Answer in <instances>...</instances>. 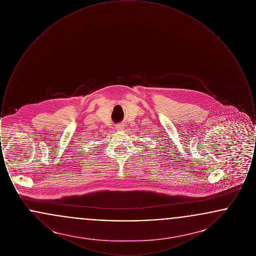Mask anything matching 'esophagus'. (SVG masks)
<instances>
[{
	"label": "esophagus",
	"instance_id": "esophagus-1",
	"mask_svg": "<svg viewBox=\"0 0 256 256\" xmlns=\"http://www.w3.org/2000/svg\"><path fill=\"white\" fill-rule=\"evenodd\" d=\"M116 130H124V124H116Z\"/></svg>",
	"mask_w": 256,
	"mask_h": 256
}]
</instances>
